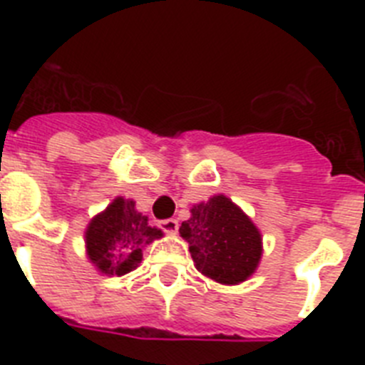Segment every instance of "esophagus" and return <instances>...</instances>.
Here are the masks:
<instances>
[{
    "mask_svg": "<svg viewBox=\"0 0 365 365\" xmlns=\"http://www.w3.org/2000/svg\"><path fill=\"white\" fill-rule=\"evenodd\" d=\"M159 227L166 234H177V230H179V221L177 219H164V221L159 222Z\"/></svg>",
    "mask_w": 365,
    "mask_h": 365,
    "instance_id": "esophagus-1",
    "label": "esophagus"
}]
</instances>
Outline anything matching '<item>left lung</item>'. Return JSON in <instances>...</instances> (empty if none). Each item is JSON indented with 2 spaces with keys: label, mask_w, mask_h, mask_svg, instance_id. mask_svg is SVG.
Here are the masks:
<instances>
[{
  "label": "left lung",
  "mask_w": 365,
  "mask_h": 365,
  "mask_svg": "<svg viewBox=\"0 0 365 365\" xmlns=\"http://www.w3.org/2000/svg\"><path fill=\"white\" fill-rule=\"evenodd\" d=\"M179 234L188 243L195 269L221 285H240L259 267V228L222 193L193 205Z\"/></svg>",
  "instance_id": "left-lung-1"
}]
</instances>
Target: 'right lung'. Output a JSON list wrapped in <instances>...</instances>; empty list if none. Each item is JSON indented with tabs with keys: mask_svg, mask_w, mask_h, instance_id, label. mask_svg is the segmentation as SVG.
<instances>
[{
	"mask_svg": "<svg viewBox=\"0 0 365 365\" xmlns=\"http://www.w3.org/2000/svg\"><path fill=\"white\" fill-rule=\"evenodd\" d=\"M163 235L135 208L133 199L115 197L87 225L86 256L100 274L124 276L140 265L144 247Z\"/></svg>",
	"mask_w": 365,
	"mask_h": 365,
	"instance_id": "add662e5",
	"label": "right lung"
}]
</instances>
